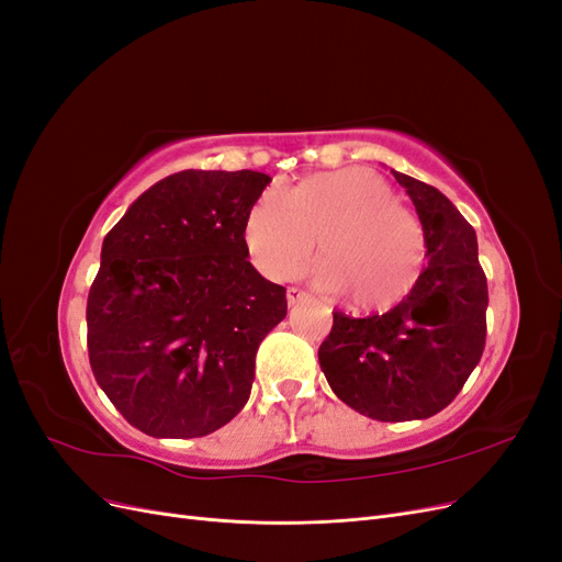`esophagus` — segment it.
Returning a JSON list of instances; mask_svg holds the SVG:
<instances>
[{
	"label": "esophagus",
	"mask_w": 562,
	"mask_h": 562,
	"mask_svg": "<svg viewBox=\"0 0 562 562\" xmlns=\"http://www.w3.org/2000/svg\"><path fill=\"white\" fill-rule=\"evenodd\" d=\"M285 297H288V304H297V302H304V300H310V295L304 293V291H300V288H288L285 291Z\"/></svg>",
	"instance_id": "1"
}]
</instances>
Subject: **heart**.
<instances>
[{
	"label": "heart",
	"instance_id": "1",
	"mask_svg": "<svg viewBox=\"0 0 562 562\" xmlns=\"http://www.w3.org/2000/svg\"><path fill=\"white\" fill-rule=\"evenodd\" d=\"M312 279L345 291L356 310H389L419 279L427 239L419 220L394 201L391 184L368 168L316 173L291 192L269 190L252 203L246 246L265 277L285 279L316 246Z\"/></svg>",
	"mask_w": 562,
	"mask_h": 562
}]
</instances>
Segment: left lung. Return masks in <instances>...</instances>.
Here are the masks:
<instances>
[{"instance_id": "left-lung-1", "label": "left lung", "mask_w": 562, "mask_h": 562, "mask_svg": "<svg viewBox=\"0 0 562 562\" xmlns=\"http://www.w3.org/2000/svg\"><path fill=\"white\" fill-rule=\"evenodd\" d=\"M427 239V267L386 314L353 318L333 312L318 347L330 389L356 413L380 422L427 419L448 407L485 349L487 279L479 239L436 187L391 171Z\"/></svg>"}]
</instances>
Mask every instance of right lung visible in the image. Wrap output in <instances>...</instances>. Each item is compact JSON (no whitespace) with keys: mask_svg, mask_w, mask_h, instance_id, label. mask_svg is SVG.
<instances>
[{"mask_svg":"<svg viewBox=\"0 0 562 562\" xmlns=\"http://www.w3.org/2000/svg\"><path fill=\"white\" fill-rule=\"evenodd\" d=\"M269 176L180 171L108 232L89 291V361L128 424L199 438L239 415L285 288L248 260L246 220Z\"/></svg>","mask_w":562,"mask_h":562,"instance_id":"obj_1","label":"right lung"}]
</instances>
